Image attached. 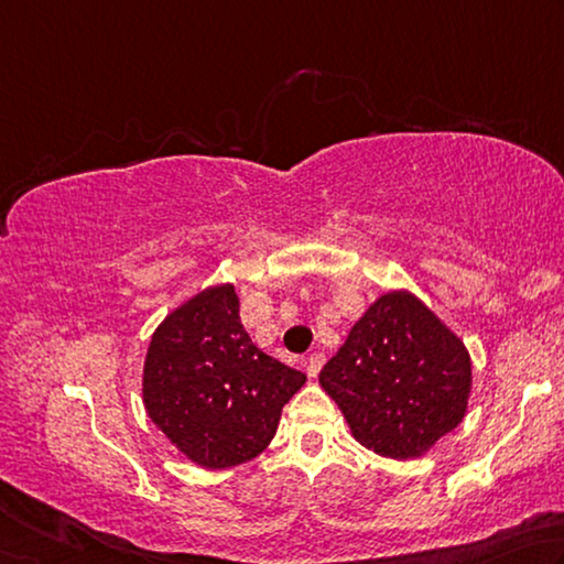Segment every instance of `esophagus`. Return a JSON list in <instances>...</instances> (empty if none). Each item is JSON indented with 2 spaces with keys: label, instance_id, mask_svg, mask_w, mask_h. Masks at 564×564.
<instances>
[{
  "label": "esophagus",
  "instance_id": "esophagus-1",
  "mask_svg": "<svg viewBox=\"0 0 564 564\" xmlns=\"http://www.w3.org/2000/svg\"><path fill=\"white\" fill-rule=\"evenodd\" d=\"M322 367H324V354H319V351H314L312 357L304 359V371H307V377H312V379L317 377Z\"/></svg>",
  "mask_w": 564,
  "mask_h": 564
}]
</instances>
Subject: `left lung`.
I'll use <instances>...</instances> for the list:
<instances>
[{"mask_svg":"<svg viewBox=\"0 0 564 564\" xmlns=\"http://www.w3.org/2000/svg\"><path fill=\"white\" fill-rule=\"evenodd\" d=\"M319 383L361 446L409 460L466 416L470 354L416 294L397 290L364 312Z\"/></svg>","mask_w":564,"mask_h":564,"instance_id":"left-lung-1","label":"left lung"}]
</instances>
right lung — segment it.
I'll list each match as a JSON object with an SVG mask.
<instances>
[{
    "label": "right lung",
    "mask_w": 564,
    "mask_h": 564,
    "mask_svg": "<svg viewBox=\"0 0 564 564\" xmlns=\"http://www.w3.org/2000/svg\"><path fill=\"white\" fill-rule=\"evenodd\" d=\"M307 377L252 344L232 284L197 292L161 322L143 364V403L165 438L203 468L260 456Z\"/></svg>",
    "instance_id": "right-lung-1"
}]
</instances>
